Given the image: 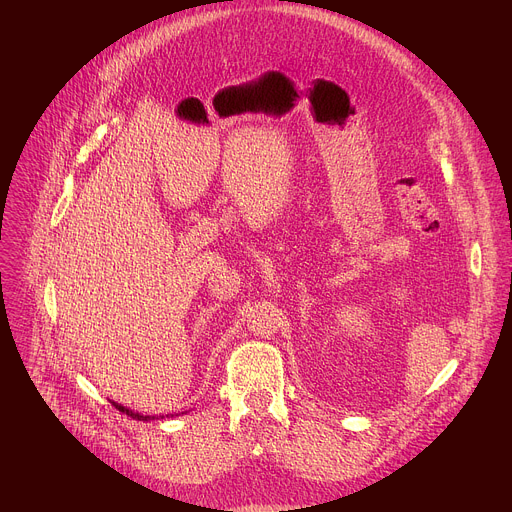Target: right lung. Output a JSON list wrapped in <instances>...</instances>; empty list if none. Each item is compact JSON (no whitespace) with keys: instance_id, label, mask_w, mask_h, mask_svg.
<instances>
[{"instance_id":"obj_1","label":"right lung","mask_w":512,"mask_h":512,"mask_svg":"<svg viewBox=\"0 0 512 512\" xmlns=\"http://www.w3.org/2000/svg\"><path fill=\"white\" fill-rule=\"evenodd\" d=\"M113 405H115V409H119L121 413H127L129 417H133V419H139V421H150V419H158L156 415H141V413H137V411H131V409H127V407H123V405H119V403H115V401H111ZM162 419L164 417H174V415H160Z\"/></svg>"}]
</instances>
